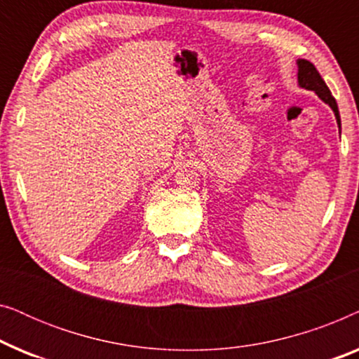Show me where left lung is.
I'll list each match as a JSON object with an SVG mask.
<instances>
[{"instance_id":"left-lung-1","label":"left lung","mask_w":359,"mask_h":359,"mask_svg":"<svg viewBox=\"0 0 359 359\" xmlns=\"http://www.w3.org/2000/svg\"><path fill=\"white\" fill-rule=\"evenodd\" d=\"M297 83H299V86L304 88V90L316 93V95L320 97V100L325 102V104L330 106L332 111L335 112L338 127H341L340 112H338V106H337L335 97L332 96L330 90H328L325 81L322 80L320 73L317 72V68L313 67L309 60H304V58H299V60H297Z\"/></svg>"}]
</instances>
